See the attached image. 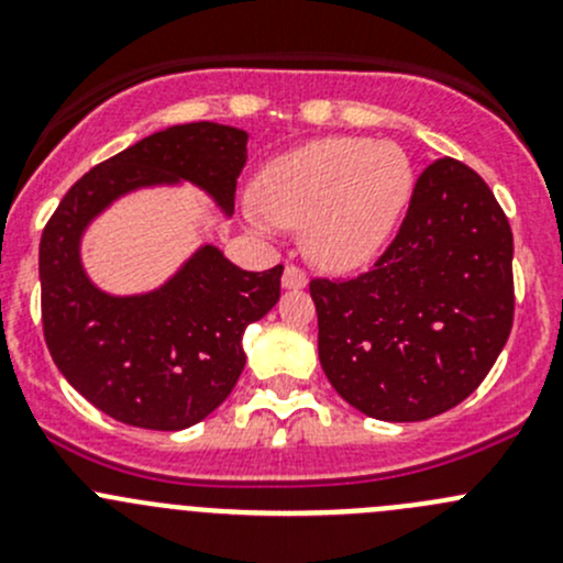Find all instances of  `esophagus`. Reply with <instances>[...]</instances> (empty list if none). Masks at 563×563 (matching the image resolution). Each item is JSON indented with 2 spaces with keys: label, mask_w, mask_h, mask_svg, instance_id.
Wrapping results in <instances>:
<instances>
[{
  "label": "esophagus",
  "mask_w": 563,
  "mask_h": 563,
  "mask_svg": "<svg viewBox=\"0 0 563 563\" xmlns=\"http://www.w3.org/2000/svg\"><path fill=\"white\" fill-rule=\"evenodd\" d=\"M308 286V275H305L299 266H286V272H283V288H288V291H299V288Z\"/></svg>",
  "instance_id": "obj_1"
}]
</instances>
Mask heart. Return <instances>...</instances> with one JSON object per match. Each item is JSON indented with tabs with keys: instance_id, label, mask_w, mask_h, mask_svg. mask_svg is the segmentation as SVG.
Segmentation results:
<instances>
[{
	"instance_id": "obj_1",
	"label": "heart",
	"mask_w": 563,
	"mask_h": 563,
	"mask_svg": "<svg viewBox=\"0 0 563 563\" xmlns=\"http://www.w3.org/2000/svg\"><path fill=\"white\" fill-rule=\"evenodd\" d=\"M413 192V166L391 141L332 135L275 157L255 179L250 229H305L310 258L354 269L382 253Z\"/></svg>"
}]
</instances>
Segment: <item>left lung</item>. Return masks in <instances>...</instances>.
I'll return each instance as SVG.
<instances>
[{
    "mask_svg": "<svg viewBox=\"0 0 563 563\" xmlns=\"http://www.w3.org/2000/svg\"><path fill=\"white\" fill-rule=\"evenodd\" d=\"M318 360L334 391L384 422L463 402L512 332V229L479 174L430 163L387 253L354 280H313Z\"/></svg>",
    "mask_w": 563,
    "mask_h": 563,
    "instance_id": "1",
    "label": "left lung"
}]
</instances>
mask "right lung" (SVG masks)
<instances>
[{
	"instance_id": "1",
	"label": "right lung",
	"mask_w": 563,
	"mask_h": 563,
	"mask_svg": "<svg viewBox=\"0 0 563 563\" xmlns=\"http://www.w3.org/2000/svg\"><path fill=\"white\" fill-rule=\"evenodd\" d=\"M245 161V130L174 124L84 174L45 225V343L70 387L117 422L185 430L207 419L245 367V329L280 299L283 266L245 272L218 245H201L163 286L111 294L84 269V234L119 198L181 181L207 192L231 218Z\"/></svg>"
}]
</instances>
